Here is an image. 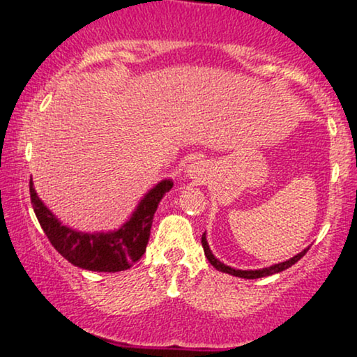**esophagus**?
Wrapping results in <instances>:
<instances>
[{
	"label": "esophagus",
	"mask_w": 357,
	"mask_h": 357,
	"mask_svg": "<svg viewBox=\"0 0 357 357\" xmlns=\"http://www.w3.org/2000/svg\"><path fill=\"white\" fill-rule=\"evenodd\" d=\"M204 174H206V167H204L202 161L192 162V165L186 167V176L191 179H203Z\"/></svg>",
	"instance_id": "obj_1"
}]
</instances>
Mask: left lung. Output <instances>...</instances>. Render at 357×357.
I'll return each instance as SVG.
<instances>
[{
  "instance_id": "obj_1",
  "label": "left lung",
  "mask_w": 357,
  "mask_h": 357,
  "mask_svg": "<svg viewBox=\"0 0 357 357\" xmlns=\"http://www.w3.org/2000/svg\"><path fill=\"white\" fill-rule=\"evenodd\" d=\"M202 243H203V250H204V255H206L208 261L215 267L216 270H220V272L223 273H228V275H233V277H240V278H261V277H268V275H273V273H280L287 270L289 267H292L294 264H297L298 260H301L302 257L305 255L307 250L309 247L302 250L301 253H297L296 257L289 258V260L285 261H280V264H275V265H270V267H265V268H257V270H238V268H233V267H228V265H225L223 261H220L218 258L213 255L210 245H208V240H206V233H203L202 236Z\"/></svg>"
}]
</instances>
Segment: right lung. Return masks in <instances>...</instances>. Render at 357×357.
<instances>
[{
  "mask_svg": "<svg viewBox=\"0 0 357 357\" xmlns=\"http://www.w3.org/2000/svg\"><path fill=\"white\" fill-rule=\"evenodd\" d=\"M173 188V179H162L142 196L136 210L116 230L85 233L67 227L45 206L30 181L31 204L40 227L61 257L72 265L92 272H122L144 255L158 204Z\"/></svg>",
  "mask_w": 357,
  "mask_h": 357,
  "instance_id": "add662e5",
  "label": "right lung"
}]
</instances>
